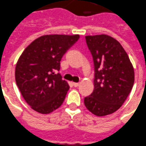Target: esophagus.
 I'll use <instances>...</instances> for the list:
<instances>
[{"label":"esophagus","instance_id":"obj_1","mask_svg":"<svg viewBox=\"0 0 146 146\" xmlns=\"http://www.w3.org/2000/svg\"><path fill=\"white\" fill-rule=\"evenodd\" d=\"M72 84H73L74 87H78V86L80 85V83H75V82H74V83H72Z\"/></svg>","mask_w":146,"mask_h":146}]
</instances>
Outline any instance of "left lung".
Wrapping results in <instances>:
<instances>
[{"mask_svg":"<svg viewBox=\"0 0 146 146\" xmlns=\"http://www.w3.org/2000/svg\"><path fill=\"white\" fill-rule=\"evenodd\" d=\"M94 64V90L84 98L94 115L106 116L121 107L134 84V71L127 53L112 37L86 36Z\"/></svg>","mask_w":146,"mask_h":146,"instance_id":"8db88e82","label":"left lung"}]
</instances>
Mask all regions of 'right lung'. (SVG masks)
<instances>
[{"label": "right lung", "instance_id": "1", "mask_svg": "<svg viewBox=\"0 0 146 146\" xmlns=\"http://www.w3.org/2000/svg\"><path fill=\"white\" fill-rule=\"evenodd\" d=\"M80 35H44L25 48L17 62L15 79L26 103L46 114L62 105L69 85L58 73L65 53Z\"/></svg>", "mask_w": 146, "mask_h": 146}]
</instances>
